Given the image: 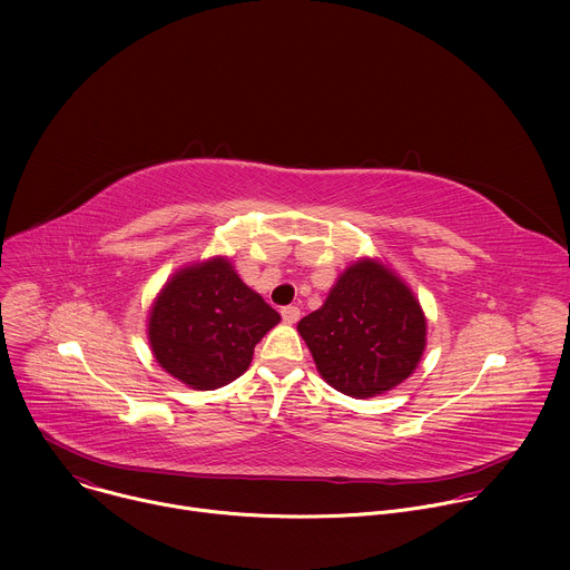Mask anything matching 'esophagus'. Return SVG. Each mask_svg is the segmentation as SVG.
<instances>
[{
	"mask_svg": "<svg viewBox=\"0 0 570 570\" xmlns=\"http://www.w3.org/2000/svg\"><path fill=\"white\" fill-rule=\"evenodd\" d=\"M299 308L297 306H284L282 308V317H284V322H288V324H295L297 320H299Z\"/></svg>",
	"mask_w": 570,
	"mask_h": 570,
	"instance_id": "obj_1",
	"label": "esophagus"
}]
</instances>
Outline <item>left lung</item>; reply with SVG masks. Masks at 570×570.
<instances>
[{
    "label": "left lung",
    "instance_id": "left-lung-1",
    "mask_svg": "<svg viewBox=\"0 0 570 570\" xmlns=\"http://www.w3.org/2000/svg\"><path fill=\"white\" fill-rule=\"evenodd\" d=\"M426 327L413 288L374 257L352 262L324 304L297 322L320 376L354 399L409 379L424 356Z\"/></svg>",
    "mask_w": 570,
    "mask_h": 570
}]
</instances>
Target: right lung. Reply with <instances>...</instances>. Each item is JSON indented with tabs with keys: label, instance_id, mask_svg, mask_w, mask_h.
Listing matches in <instances>:
<instances>
[{
	"label": "right lung",
	"instance_id": "1",
	"mask_svg": "<svg viewBox=\"0 0 570 570\" xmlns=\"http://www.w3.org/2000/svg\"><path fill=\"white\" fill-rule=\"evenodd\" d=\"M279 320L218 255L167 279L150 304L146 336L161 370L191 390H216L250 367L255 345Z\"/></svg>",
	"mask_w": 570,
	"mask_h": 570
}]
</instances>
